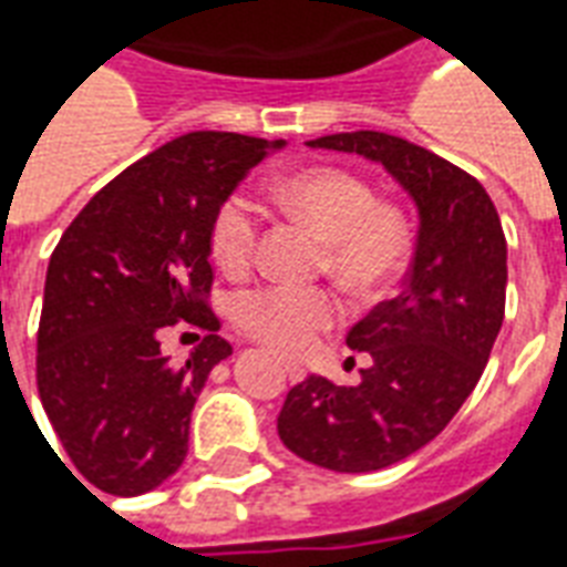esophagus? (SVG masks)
<instances>
[{"label":"esophagus","mask_w":567,"mask_h":567,"mask_svg":"<svg viewBox=\"0 0 567 567\" xmlns=\"http://www.w3.org/2000/svg\"><path fill=\"white\" fill-rule=\"evenodd\" d=\"M282 369H285V374H288V378L293 380V383H300V380L306 378V369H302V365H297V362H288V360H285V362H282Z\"/></svg>","instance_id":"34e87169"}]
</instances>
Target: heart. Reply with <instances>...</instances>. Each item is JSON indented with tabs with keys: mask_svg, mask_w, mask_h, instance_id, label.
Wrapping results in <instances>:
<instances>
[{
	"mask_svg": "<svg viewBox=\"0 0 567 567\" xmlns=\"http://www.w3.org/2000/svg\"><path fill=\"white\" fill-rule=\"evenodd\" d=\"M276 202L323 240V265L339 282L374 293L408 265L410 228L399 207L348 168L309 166L276 181ZM210 249L223 270L244 274L258 249V214L249 198H226L210 226ZM237 321L279 353H306L318 332L339 321V300L321 288H255L237 297Z\"/></svg>",
	"mask_w": 567,
	"mask_h": 567,
	"instance_id": "b5f03b06",
	"label": "heart"
}]
</instances>
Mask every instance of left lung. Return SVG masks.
Returning <instances> with one entry per match:
<instances>
[{"label":"left lung","instance_id":"8db88e82","mask_svg":"<svg viewBox=\"0 0 567 567\" xmlns=\"http://www.w3.org/2000/svg\"><path fill=\"white\" fill-rule=\"evenodd\" d=\"M306 145L380 163L419 214L404 291L348 332V348L371 357L360 383L336 386L309 374L276 422L302 461L374 473L437 437L482 378L505 315L503 223L473 175L408 140L357 130Z\"/></svg>","mask_w":567,"mask_h":567}]
</instances>
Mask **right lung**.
<instances>
[{
	"mask_svg": "<svg viewBox=\"0 0 567 567\" xmlns=\"http://www.w3.org/2000/svg\"><path fill=\"white\" fill-rule=\"evenodd\" d=\"M279 148L285 140L214 130L178 136L110 181L55 246L38 392L73 466L103 494H148L184 464L198 392L231 357L205 300L210 226L246 172ZM172 326L208 330L187 363L158 348Z\"/></svg>",
	"mask_w": 567,
	"mask_h": 567,
	"instance_id": "right-lung-1",
	"label": "right lung"
}]
</instances>
